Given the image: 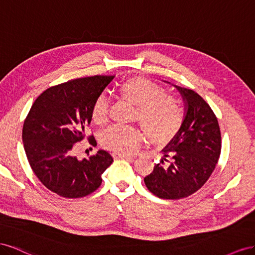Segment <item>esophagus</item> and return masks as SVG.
I'll return each instance as SVG.
<instances>
[{"label":"esophagus","instance_id":"esophagus-1","mask_svg":"<svg viewBox=\"0 0 255 255\" xmlns=\"http://www.w3.org/2000/svg\"><path fill=\"white\" fill-rule=\"evenodd\" d=\"M112 156H113L114 159H123V158H125V159H131V158H132V156L127 155V154H122V152H119V151L112 152Z\"/></svg>","mask_w":255,"mask_h":255}]
</instances>
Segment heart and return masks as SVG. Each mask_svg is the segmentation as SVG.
<instances>
[{
	"label": "heart",
	"instance_id": "obj_1",
	"mask_svg": "<svg viewBox=\"0 0 255 255\" xmlns=\"http://www.w3.org/2000/svg\"><path fill=\"white\" fill-rule=\"evenodd\" d=\"M116 96L134 107L133 119L146 132L149 140L161 144L177 133L184 121L183 108L179 101L166 95L159 85L143 78H128L115 89ZM92 120L104 125L108 120V103L98 97L92 108ZM103 146L114 151L128 154L134 151L143 141L139 128L112 126L101 134Z\"/></svg>",
	"mask_w": 255,
	"mask_h": 255
}]
</instances>
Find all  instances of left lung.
Wrapping results in <instances>:
<instances>
[{"label":"left lung","mask_w":255,"mask_h":255,"mask_svg":"<svg viewBox=\"0 0 255 255\" xmlns=\"http://www.w3.org/2000/svg\"><path fill=\"white\" fill-rule=\"evenodd\" d=\"M172 85L183 98L184 121L144 183L160 199L178 200L198 191L212 175L220 157L221 133L215 113L198 93Z\"/></svg>","instance_id":"obj_1"}]
</instances>
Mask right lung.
<instances>
[{
	"label": "right lung",
	"instance_id": "add662e5",
	"mask_svg": "<svg viewBox=\"0 0 255 255\" xmlns=\"http://www.w3.org/2000/svg\"><path fill=\"white\" fill-rule=\"evenodd\" d=\"M113 78L87 77L49 87L24 121L22 141L28 163L43 186L64 198H83L97 190L101 175L113 162L104 149L82 160L74 154L76 143L85 139L94 103Z\"/></svg>",
	"mask_w": 255,
	"mask_h": 255
}]
</instances>
